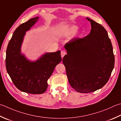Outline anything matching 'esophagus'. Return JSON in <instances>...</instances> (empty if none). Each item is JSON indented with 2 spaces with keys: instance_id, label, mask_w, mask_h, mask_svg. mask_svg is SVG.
<instances>
[{
  "instance_id": "obj_1",
  "label": "esophagus",
  "mask_w": 121,
  "mask_h": 121,
  "mask_svg": "<svg viewBox=\"0 0 121 121\" xmlns=\"http://www.w3.org/2000/svg\"><path fill=\"white\" fill-rule=\"evenodd\" d=\"M66 54H67V52H66L65 51L62 50L61 51V57H62V58H63V56H65Z\"/></svg>"
}]
</instances>
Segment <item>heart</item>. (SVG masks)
Masks as SVG:
<instances>
[{
  "label": "heart",
  "mask_w": 121,
  "mask_h": 121,
  "mask_svg": "<svg viewBox=\"0 0 121 121\" xmlns=\"http://www.w3.org/2000/svg\"><path fill=\"white\" fill-rule=\"evenodd\" d=\"M78 29V28L76 26H70V27L63 30L62 31V35L64 36H70V35H71L76 32Z\"/></svg>",
  "instance_id": "1"
}]
</instances>
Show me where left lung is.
Listing matches in <instances>:
<instances>
[{
    "instance_id": "1",
    "label": "left lung",
    "mask_w": 121,
    "mask_h": 121,
    "mask_svg": "<svg viewBox=\"0 0 121 121\" xmlns=\"http://www.w3.org/2000/svg\"><path fill=\"white\" fill-rule=\"evenodd\" d=\"M90 21V34L74 38L65 44L62 62L69 82L75 91L90 93L105 86L114 66V55L108 32L101 25Z\"/></svg>"
}]
</instances>
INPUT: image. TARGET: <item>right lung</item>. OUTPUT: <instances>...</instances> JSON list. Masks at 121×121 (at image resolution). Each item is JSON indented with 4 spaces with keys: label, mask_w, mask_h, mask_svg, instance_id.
Here are the masks:
<instances>
[{
    "label": "right lung",
    "mask_w": 121,
    "mask_h": 121,
    "mask_svg": "<svg viewBox=\"0 0 121 121\" xmlns=\"http://www.w3.org/2000/svg\"><path fill=\"white\" fill-rule=\"evenodd\" d=\"M38 19V17L30 19L17 28L6 50V67L12 81L19 90L30 94H42L46 91L48 79L62 60L59 50L46 53L33 62L21 53L26 32Z\"/></svg>",
    "instance_id": "add662e5"
}]
</instances>
